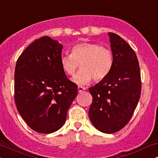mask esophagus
I'll return each instance as SVG.
<instances>
[{
	"instance_id": "obj_1",
	"label": "esophagus",
	"mask_w": 158,
	"mask_h": 158,
	"mask_svg": "<svg viewBox=\"0 0 158 158\" xmlns=\"http://www.w3.org/2000/svg\"><path fill=\"white\" fill-rule=\"evenodd\" d=\"M85 90V88H84V87H81V86L78 87V91H79V93H81V92L84 91Z\"/></svg>"
}]
</instances>
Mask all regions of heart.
<instances>
[{"mask_svg":"<svg viewBox=\"0 0 158 158\" xmlns=\"http://www.w3.org/2000/svg\"><path fill=\"white\" fill-rule=\"evenodd\" d=\"M113 61L109 49L91 42L75 44L70 55H64L60 59L61 68L68 75H73L80 64L81 69L72 79L78 85H88L92 79L96 81L104 79L111 70Z\"/></svg>","mask_w":158,"mask_h":158,"instance_id":"b5f03b06","label":"heart"}]
</instances>
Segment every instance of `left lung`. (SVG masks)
Masks as SVG:
<instances>
[{"label":"left lung","instance_id":"8db88e82","mask_svg":"<svg viewBox=\"0 0 158 158\" xmlns=\"http://www.w3.org/2000/svg\"><path fill=\"white\" fill-rule=\"evenodd\" d=\"M108 35L113 66L104 79L89 88L93 101L88 114L97 130L112 134L131 119L140 97L141 79L133 49L117 34L108 32Z\"/></svg>","mask_w":158,"mask_h":158}]
</instances>
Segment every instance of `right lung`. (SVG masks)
Here are the masks:
<instances>
[{"label":"right lung","instance_id":"add662e5","mask_svg":"<svg viewBox=\"0 0 158 158\" xmlns=\"http://www.w3.org/2000/svg\"><path fill=\"white\" fill-rule=\"evenodd\" d=\"M63 46L48 36L36 39L18 59L15 70V102L20 115L39 133L62 127L78 94L60 64Z\"/></svg>","mask_w":158,"mask_h":158}]
</instances>
